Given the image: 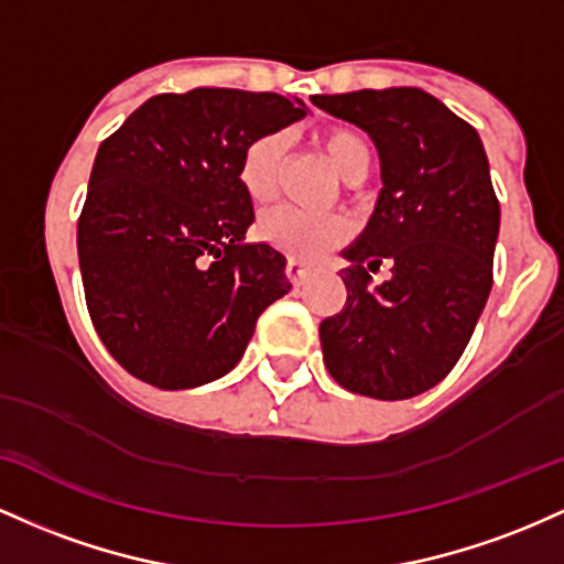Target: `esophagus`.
<instances>
[{
	"label": "esophagus",
	"mask_w": 564,
	"mask_h": 564,
	"mask_svg": "<svg viewBox=\"0 0 564 564\" xmlns=\"http://www.w3.org/2000/svg\"><path fill=\"white\" fill-rule=\"evenodd\" d=\"M284 274H288V280L293 282L295 288H301V284L308 282V274H312V271H308V265L299 261V258H290L288 265H284Z\"/></svg>",
	"instance_id": "34e87169"
}]
</instances>
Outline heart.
Listing matches in <instances>:
<instances>
[{"label": "heart", "instance_id": "obj_1", "mask_svg": "<svg viewBox=\"0 0 564 564\" xmlns=\"http://www.w3.org/2000/svg\"><path fill=\"white\" fill-rule=\"evenodd\" d=\"M316 143L325 151L333 167L338 170L340 178L349 183L367 178L372 151L359 132L349 128H327L316 135ZM284 154H288V135L284 132H265V135L248 143V149L242 151V160H239L237 175L239 186L245 188L250 202L265 205L276 197ZM346 231H349V226L338 215H308L290 210V207L269 213L261 220L265 242L288 252V256L303 258V261H312L325 250L335 248L346 237Z\"/></svg>", "mask_w": 564, "mask_h": 564}]
</instances>
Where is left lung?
Segmentation results:
<instances>
[{
  "mask_svg": "<svg viewBox=\"0 0 564 564\" xmlns=\"http://www.w3.org/2000/svg\"><path fill=\"white\" fill-rule=\"evenodd\" d=\"M376 143L381 194L344 250L346 306L319 325L330 376L354 394L410 400L453 370L492 288L501 207L469 122L419 87L314 95ZM386 257L392 280L372 289Z\"/></svg>",
  "mask_w": 564,
  "mask_h": 564,
  "instance_id": "8db88e82",
  "label": "left lung"
}]
</instances>
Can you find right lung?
<instances>
[{
	"label": "right lung",
	"mask_w": 564,
	"mask_h": 564,
	"mask_svg": "<svg viewBox=\"0 0 564 564\" xmlns=\"http://www.w3.org/2000/svg\"><path fill=\"white\" fill-rule=\"evenodd\" d=\"M308 113L274 93L197 87L154 95L100 143L79 215L87 312L130 376L194 389L226 376L258 316L284 293V256L245 245L248 143Z\"/></svg>",
	"instance_id": "right-lung-1"
}]
</instances>
